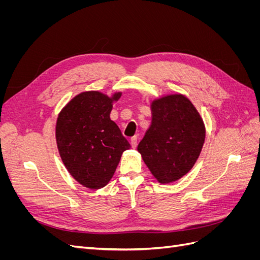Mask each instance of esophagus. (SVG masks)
<instances>
[{"mask_svg": "<svg viewBox=\"0 0 260 260\" xmlns=\"http://www.w3.org/2000/svg\"><path fill=\"white\" fill-rule=\"evenodd\" d=\"M131 146L133 148H136L138 146V137H133L131 138Z\"/></svg>", "mask_w": 260, "mask_h": 260, "instance_id": "esophagus-1", "label": "esophagus"}]
</instances>
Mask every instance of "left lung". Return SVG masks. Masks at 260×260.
I'll return each mask as SVG.
<instances>
[{
    "label": "left lung",
    "mask_w": 260,
    "mask_h": 260,
    "mask_svg": "<svg viewBox=\"0 0 260 260\" xmlns=\"http://www.w3.org/2000/svg\"><path fill=\"white\" fill-rule=\"evenodd\" d=\"M153 120L138 151L160 183L183 177L194 166L205 141V127L183 95H169L152 104Z\"/></svg>",
    "instance_id": "obj_1"
}]
</instances>
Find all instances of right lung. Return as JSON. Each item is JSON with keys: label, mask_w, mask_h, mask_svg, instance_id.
<instances>
[{"label": "right lung", "mask_w": 260, "mask_h": 260, "mask_svg": "<svg viewBox=\"0 0 260 260\" xmlns=\"http://www.w3.org/2000/svg\"><path fill=\"white\" fill-rule=\"evenodd\" d=\"M113 99L100 92H83L60 112L56 123L58 151L69 174L82 185L105 186L119 164L122 152L131 146L109 114Z\"/></svg>", "instance_id": "obj_1"}]
</instances>
